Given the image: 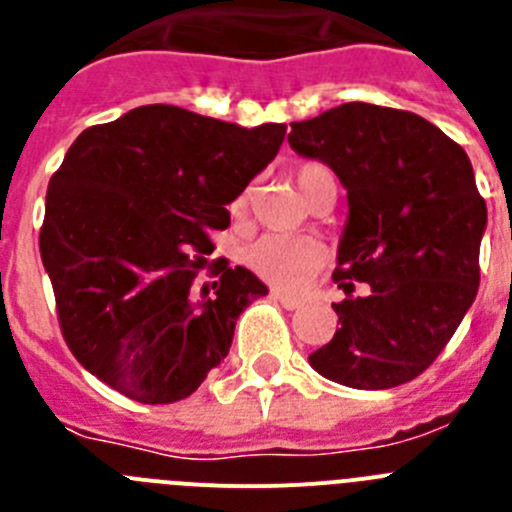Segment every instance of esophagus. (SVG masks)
Wrapping results in <instances>:
<instances>
[{
  "mask_svg": "<svg viewBox=\"0 0 512 512\" xmlns=\"http://www.w3.org/2000/svg\"><path fill=\"white\" fill-rule=\"evenodd\" d=\"M271 297H274V300H277L282 307H287V310H297V307L305 305V302H302L300 297L284 295V292H279V289H271Z\"/></svg>",
  "mask_w": 512,
  "mask_h": 512,
  "instance_id": "34e87169",
  "label": "esophagus"
}]
</instances>
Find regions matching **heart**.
Segmentation results:
<instances>
[{"label":"heart","mask_w":512,"mask_h":512,"mask_svg":"<svg viewBox=\"0 0 512 512\" xmlns=\"http://www.w3.org/2000/svg\"><path fill=\"white\" fill-rule=\"evenodd\" d=\"M297 189L307 202H315L320 192L328 187H336V176L325 164L318 161H305L292 171ZM251 205V187L243 189L233 202H230V212L233 217H243ZM325 251L315 238L307 235H264L253 243L248 251V264L266 279L269 284L279 289H302L312 279V274L323 266Z\"/></svg>","instance_id":"obj_1"}]
</instances>
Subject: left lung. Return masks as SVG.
<instances>
[{"label": "left lung", "mask_w": 512, "mask_h": 512, "mask_svg": "<svg viewBox=\"0 0 512 512\" xmlns=\"http://www.w3.org/2000/svg\"><path fill=\"white\" fill-rule=\"evenodd\" d=\"M292 151L323 161L346 189L333 279L341 328L310 366L354 390L418 377L451 341L479 287L487 205L459 143L420 115L346 102L292 122ZM354 281L367 295L351 298Z\"/></svg>", "instance_id": "left-lung-1"}]
</instances>
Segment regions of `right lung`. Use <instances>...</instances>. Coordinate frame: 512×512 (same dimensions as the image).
<instances>
[{
    "instance_id": "right-lung-1",
    "label": "right lung",
    "mask_w": 512,
    "mask_h": 512,
    "mask_svg": "<svg viewBox=\"0 0 512 512\" xmlns=\"http://www.w3.org/2000/svg\"><path fill=\"white\" fill-rule=\"evenodd\" d=\"M287 125L146 104L87 128L45 194L40 259L76 359L112 390L146 405L184 400L220 366L235 320L266 284L215 261L230 202L274 161Z\"/></svg>"
}]
</instances>
